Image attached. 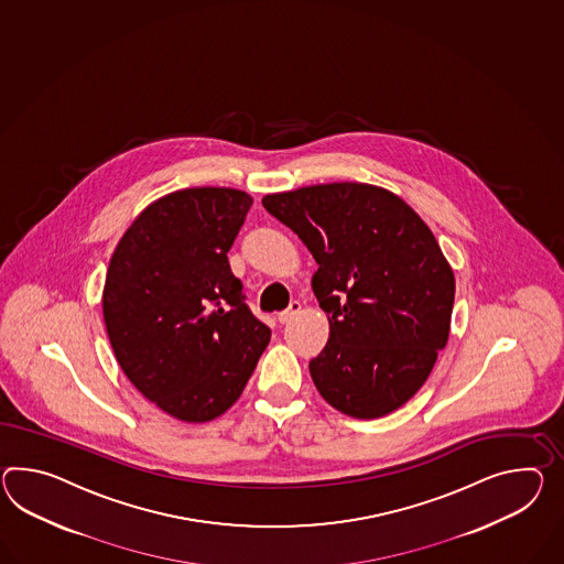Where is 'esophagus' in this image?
I'll use <instances>...</instances> for the list:
<instances>
[{"label":"esophagus","mask_w":564,"mask_h":564,"mask_svg":"<svg viewBox=\"0 0 564 564\" xmlns=\"http://www.w3.org/2000/svg\"><path fill=\"white\" fill-rule=\"evenodd\" d=\"M300 312H302V303L291 302L288 310H285V312H281V314L276 316V319H279V324H288V322H291V319L297 316Z\"/></svg>","instance_id":"34e87169"}]
</instances>
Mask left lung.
<instances>
[{"instance_id":"1","label":"left lung","mask_w":564,"mask_h":564,"mask_svg":"<svg viewBox=\"0 0 564 564\" xmlns=\"http://www.w3.org/2000/svg\"><path fill=\"white\" fill-rule=\"evenodd\" d=\"M316 259L330 338L310 360L319 395L358 420L395 412L448 343L454 273L426 221L395 193L326 183L262 197Z\"/></svg>"}]
</instances>
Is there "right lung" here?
Segmentation results:
<instances>
[{
  "mask_svg": "<svg viewBox=\"0 0 564 564\" xmlns=\"http://www.w3.org/2000/svg\"><path fill=\"white\" fill-rule=\"evenodd\" d=\"M250 206L230 187L169 193L111 254L101 305L113 355L138 391L181 422L232 408L271 340L228 262Z\"/></svg>",
  "mask_w": 564,
  "mask_h": 564,
  "instance_id": "add662e5",
  "label": "right lung"
}]
</instances>
